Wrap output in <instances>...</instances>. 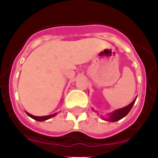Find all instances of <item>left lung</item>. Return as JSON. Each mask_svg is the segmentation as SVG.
<instances>
[{"label":"left lung","mask_w":158,"mask_h":158,"mask_svg":"<svg viewBox=\"0 0 158 158\" xmlns=\"http://www.w3.org/2000/svg\"><path fill=\"white\" fill-rule=\"evenodd\" d=\"M135 100H136V99H135L131 104H130L129 105L127 106V107H123L121 109L116 110V111H115L114 112L111 113V115H110L109 118L107 119V121H109V122H116V121H118L119 119H121V118H123V117L126 116L128 113H129V111H131V109L132 108L134 104H135Z\"/></svg>","instance_id":"left-lung-1"}]
</instances>
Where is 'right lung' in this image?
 <instances>
[{"instance_id":"1","label":"right lung","mask_w":158,"mask_h":158,"mask_svg":"<svg viewBox=\"0 0 158 158\" xmlns=\"http://www.w3.org/2000/svg\"><path fill=\"white\" fill-rule=\"evenodd\" d=\"M27 115H28V116L31 117V118H34V119L39 121V122L47 120V119H48V118H52V117H54V116H55V115H56V114H53V115H46V116H34V115H31V114H29V113H27Z\"/></svg>"}]
</instances>
